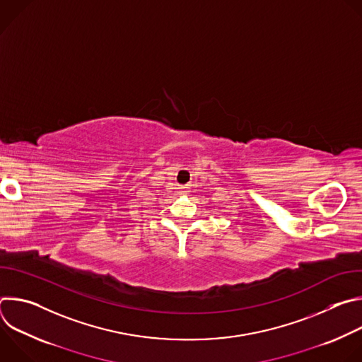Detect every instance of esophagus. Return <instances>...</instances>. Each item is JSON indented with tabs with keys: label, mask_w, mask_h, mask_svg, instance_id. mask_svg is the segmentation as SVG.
Wrapping results in <instances>:
<instances>
[{
	"label": "esophagus",
	"mask_w": 362,
	"mask_h": 362,
	"mask_svg": "<svg viewBox=\"0 0 362 362\" xmlns=\"http://www.w3.org/2000/svg\"><path fill=\"white\" fill-rule=\"evenodd\" d=\"M187 187H180V193H187Z\"/></svg>",
	"instance_id": "1"
}]
</instances>
